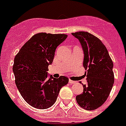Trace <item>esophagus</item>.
<instances>
[{"mask_svg": "<svg viewBox=\"0 0 126 126\" xmlns=\"http://www.w3.org/2000/svg\"><path fill=\"white\" fill-rule=\"evenodd\" d=\"M69 82L70 83V84H75V83H76V82H75V81L71 80H69Z\"/></svg>", "mask_w": 126, "mask_h": 126, "instance_id": "34e87169", "label": "esophagus"}]
</instances>
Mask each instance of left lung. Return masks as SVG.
I'll list each match as a JSON object with an SVG mask.
<instances>
[{
	"mask_svg": "<svg viewBox=\"0 0 126 126\" xmlns=\"http://www.w3.org/2000/svg\"><path fill=\"white\" fill-rule=\"evenodd\" d=\"M79 39L84 57L83 66L87 72V84L76 99L81 107L87 110L97 109L106 101L114 82L113 63L103 42L93 34L80 31L72 33Z\"/></svg>",
	"mask_w": 126,
	"mask_h": 126,
	"instance_id": "obj_1",
	"label": "left lung"
}]
</instances>
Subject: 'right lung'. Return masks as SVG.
I'll list each match as a JSON object with an SVG mask.
<instances>
[{
  "label": "right lung",
  "instance_id": "right-lung-1",
  "mask_svg": "<svg viewBox=\"0 0 126 126\" xmlns=\"http://www.w3.org/2000/svg\"><path fill=\"white\" fill-rule=\"evenodd\" d=\"M65 34L37 33L23 46L13 65L15 82L25 101L38 109H46L57 100L59 91L69 82L68 78L50 75L48 65L53 62L57 47L67 38Z\"/></svg>",
  "mask_w": 126,
  "mask_h": 126
}]
</instances>
